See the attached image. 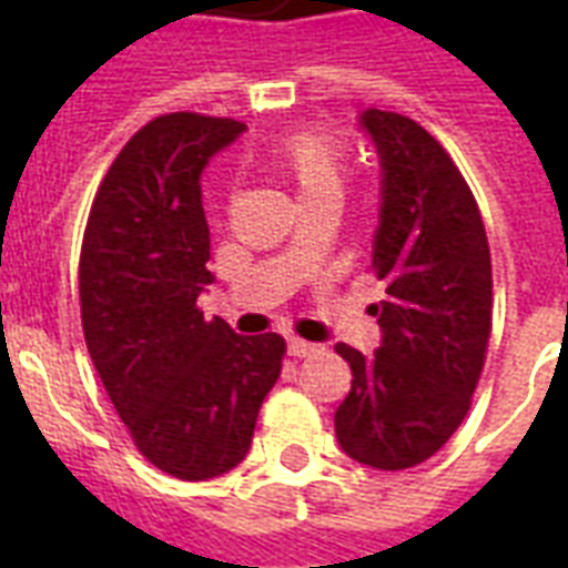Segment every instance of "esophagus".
<instances>
[{
	"mask_svg": "<svg viewBox=\"0 0 568 568\" xmlns=\"http://www.w3.org/2000/svg\"><path fill=\"white\" fill-rule=\"evenodd\" d=\"M315 351H318V345H310V342H303V338H288V356L303 359V356H312Z\"/></svg>",
	"mask_w": 568,
	"mask_h": 568,
	"instance_id": "obj_1",
	"label": "esophagus"
}]
</instances>
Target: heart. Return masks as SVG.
I'll return each instance as SVG.
<instances>
[{
  "instance_id": "heart-1",
  "label": "heart",
  "mask_w": 568,
  "mask_h": 568,
  "mask_svg": "<svg viewBox=\"0 0 568 568\" xmlns=\"http://www.w3.org/2000/svg\"><path fill=\"white\" fill-rule=\"evenodd\" d=\"M274 171L292 189L297 205L342 203L347 180H351V162L347 153L336 141L315 132H297L283 138L274 146Z\"/></svg>"
}]
</instances>
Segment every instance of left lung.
<instances>
[{
    "label": "left lung",
    "mask_w": 568,
    "mask_h": 568,
    "mask_svg": "<svg viewBox=\"0 0 568 568\" xmlns=\"http://www.w3.org/2000/svg\"><path fill=\"white\" fill-rule=\"evenodd\" d=\"M383 164V209L372 274L386 297L372 306L383 345L351 365L336 409L347 457L383 471L430 459L466 418L493 333V258L484 217L436 138L395 111L368 109Z\"/></svg>",
    "instance_id": "8db88e82"
}]
</instances>
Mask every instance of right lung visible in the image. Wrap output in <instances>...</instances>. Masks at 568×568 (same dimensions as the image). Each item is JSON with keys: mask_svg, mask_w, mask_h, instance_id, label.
Here are the masks:
<instances>
[{"mask_svg": "<svg viewBox=\"0 0 568 568\" xmlns=\"http://www.w3.org/2000/svg\"><path fill=\"white\" fill-rule=\"evenodd\" d=\"M244 123L173 111L129 138L102 176L79 256L84 345L135 448L180 480L247 457L285 338L205 321L212 283L200 173Z\"/></svg>", "mask_w": 568, "mask_h": 568, "instance_id": "right-lung-1", "label": "right lung"}]
</instances>
